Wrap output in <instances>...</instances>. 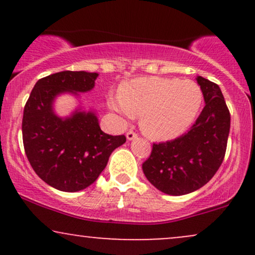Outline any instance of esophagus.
<instances>
[{
  "label": "esophagus",
  "instance_id": "obj_1",
  "mask_svg": "<svg viewBox=\"0 0 255 255\" xmlns=\"http://www.w3.org/2000/svg\"><path fill=\"white\" fill-rule=\"evenodd\" d=\"M126 136H127V140H129V141H130V140L136 139V137H137V134L135 133V131L129 130V131H128V133H127V135H126Z\"/></svg>",
  "mask_w": 255,
  "mask_h": 255
}]
</instances>
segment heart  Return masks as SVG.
<instances>
[{
    "instance_id": "b5f03b06",
    "label": "heart",
    "mask_w": 255,
    "mask_h": 255,
    "mask_svg": "<svg viewBox=\"0 0 255 255\" xmlns=\"http://www.w3.org/2000/svg\"><path fill=\"white\" fill-rule=\"evenodd\" d=\"M203 103L197 83L170 78H139L126 83L121 95L110 96V109L127 119L141 115V127L156 139L182 134L194 121Z\"/></svg>"
}]
</instances>
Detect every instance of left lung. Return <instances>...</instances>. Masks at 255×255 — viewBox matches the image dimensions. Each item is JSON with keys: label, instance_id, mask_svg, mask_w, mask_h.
<instances>
[{"label": "left lung", "instance_id": "obj_1", "mask_svg": "<svg viewBox=\"0 0 255 255\" xmlns=\"http://www.w3.org/2000/svg\"><path fill=\"white\" fill-rule=\"evenodd\" d=\"M205 107L187 133L153 144L142 163L146 178L169 195H183L209 182L223 163L230 130V113L217 84L197 78Z\"/></svg>", "mask_w": 255, "mask_h": 255}]
</instances>
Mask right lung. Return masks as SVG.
I'll list each match as a JSON object with an SVG mask.
<instances>
[{"instance_id": "obj_1", "label": "right lung", "mask_w": 255, "mask_h": 255, "mask_svg": "<svg viewBox=\"0 0 255 255\" xmlns=\"http://www.w3.org/2000/svg\"><path fill=\"white\" fill-rule=\"evenodd\" d=\"M97 73L64 71L39 79L24 108L22 141L28 162L45 183L62 192H78L97 180L125 135L101 129L95 113L77 110L58 118L52 109L57 95L87 92Z\"/></svg>"}]
</instances>
